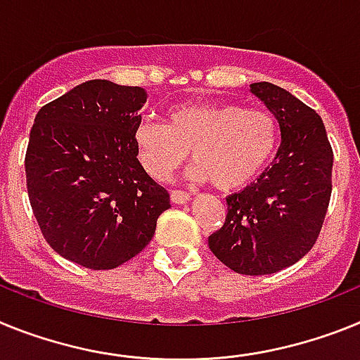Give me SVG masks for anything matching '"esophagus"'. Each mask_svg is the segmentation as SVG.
Returning a JSON list of instances; mask_svg holds the SVG:
<instances>
[{
  "label": "esophagus",
  "mask_w": 360,
  "mask_h": 360,
  "mask_svg": "<svg viewBox=\"0 0 360 360\" xmlns=\"http://www.w3.org/2000/svg\"><path fill=\"white\" fill-rule=\"evenodd\" d=\"M170 199H172V202H176V205H184V202L190 199V195L184 192V190H172Z\"/></svg>",
  "instance_id": "obj_1"
}]
</instances>
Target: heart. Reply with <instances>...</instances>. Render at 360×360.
Masks as SVG:
<instances>
[{"label": "heart", "instance_id": "1", "mask_svg": "<svg viewBox=\"0 0 360 360\" xmlns=\"http://www.w3.org/2000/svg\"><path fill=\"white\" fill-rule=\"evenodd\" d=\"M279 139L274 114L261 106L186 103L167 114V124L141 120L134 130L137 159L150 176L165 181L188 159L190 177L219 190H239L271 159Z\"/></svg>", "mask_w": 360, "mask_h": 360}]
</instances>
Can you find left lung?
<instances>
[{"label": "left lung", "mask_w": 360, "mask_h": 360, "mask_svg": "<svg viewBox=\"0 0 360 360\" xmlns=\"http://www.w3.org/2000/svg\"><path fill=\"white\" fill-rule=\"evenodd\" d=\"M250 90L279 121L281 146L257 181L228 195L208 246L237 274L268 275L314 248L330 205L333 150L321 115L288 90L268 81Z\"/></svg>", "instance_id": "left-lung-1"}]
</instances>
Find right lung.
<instances>
[{"mask_svg": "<svg viewBox=\"0 0 360 360\" xmlns=\"http://www.w3.org/2000/svg\"><path fill=\"white\" fill-rule=\"evenodd\" d=\"M141 86L92 79L37 112L25 155L27 190L52 250L112 270L148 245L170 195L141 167L134 130Z\"/></svg>", "mask_w": 360, "mask_h": 360, "instance_id": "obj_1", "label": "right lung"}]
</instances>
